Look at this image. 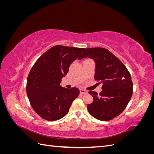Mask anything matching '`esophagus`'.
Wrapping results in <instances>:
<instances>
[{
    "label": "esophagus",
    "mask_w": 154,
    "mask_h": 154,
    "mask_svg": "<svg viewBox=\"0 0 154 154\" xmlns=\"http://www.w3.org/2000/svg\"><path fill=\"white\" fill-rule=\"evenodd\" d=\"M80 93L81 94H87L88 92L86 90H84V89H80Z\"/></svg>",
    "instance_id": "obj_1"
}]
</instances>
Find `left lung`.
Segmentation results:
<instances>
[{"label": "left lung", "mask_w": 154, "mask_h": 154, "mask_svg": "<svg viewBox=\"0 0 154 154\" xmlns=\"http://www.w3.org/2000/svg\"><path fill=\"white\" fill-rule=\"evenodd\" d=\"M86 57L94 60V79L103 83L100 94L95 91L88 92L93 97V101L87 105V110L97 119H112L122 112L131 99L133 93L131 75L122 61L108 49H85L78 59Z\"/></svg>", "instance_id": "obj_1"}]
</instances>
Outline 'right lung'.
Returning a JSON list of instances; mask_svg holds the SVG:
<instances>
[{
	"label": "right lung",
	"instance_id": "add662e5",
	"mask_svg": "<svg viewBox=\"0 0 154 154\" xmlns=\"http://www.w3.org/2000/svg\"><path fill=\"white\" fill-rule=\"evenodd\" d=\"M85 50L57 45L36 60L27 79L26 92L32 108L42 118L56 121L64 117L80 94L76 87L60 85L69 68Z\"/></svg>",
	"mask_w": 154,
	"mask_h": 154
}]
</instances>
